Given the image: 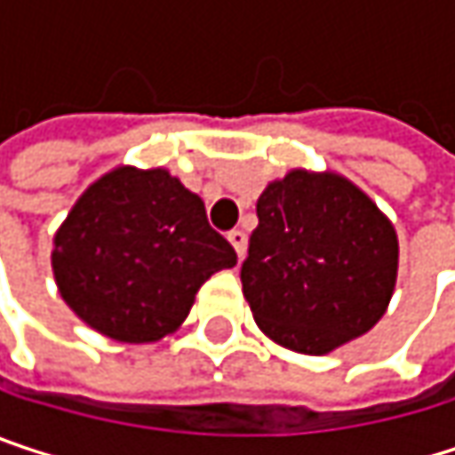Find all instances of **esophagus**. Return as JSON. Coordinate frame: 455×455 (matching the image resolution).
<instances>
[{
    "instance_id": "34e87169",
    "label": "esophagus",
    "mask_w": 455,
    "mask_h": 455,
    "mask_svg": "<svg viewBox=\"0 0 455 455\" xmlns=\"http://www.w3.org/2000/svg\"><path fill=\"white\" fill-rule=\"evenodd\" d=\"M227 239L231 242V247L236 250V255L242 258L244 255V250H247V236H244V231H239V228H231L227 234Z\"/></svg>"
}]
</instances>
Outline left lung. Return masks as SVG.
<instances>
[{
	"label": "left lung",
	"mask_w": 455,
	"mask_h": 455,
	"mask_svg": "<svg viewBox=\"0 0 455 455\" xmlns=\"http://www.w3.org/2000/svg\"><path fill=\"white\" fill-rule=\"evenodd\" d=\"M239 276L263 334L295 353L326 355L385 316L398 234L345 176L295 168L258 197Z\"/></svg>",
	"instance_id": "1"
}]
</instances>
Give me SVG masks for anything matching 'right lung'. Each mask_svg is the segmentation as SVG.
Wrapping results in <instances>:
<instances>
[{
    "label": "right lung",
    "mask_w": 455,
    "mask_h": 455,
    "mask_svg": "<svg viewBox=\"0 0 455 455\" xmlns=\"http://www.w3.org/2000/svg\"><path fill=\"white\" fill-rule=\"evenodd\" d=\"M236 252L213 231L205 203L165 168H113L54 234L52 271L68 308L118 342L176 331L197 290Z\"/></svg>",
    "instance_id": "obj_1"
}]
</instances>
